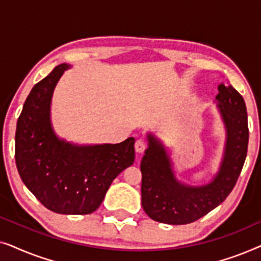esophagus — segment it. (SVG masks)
Instances as JSON below:
<instances>
[{
  "instance_id": "obj_1",
  "label": "esophagus",
  "mask_w": 261,
  "mask_h": 261,
  "mask_svg": "<svg viewBox=\"0 0 261 261\" xmlns=\"http://www.w3.org/2000/svg\"><path fill=\"white\" fill-rule=\"evenodd\" d=\"M146 148H147V145H146V142L144 140L139 139V140L135 141V151L138 153H142Z\"/></svg>"
}]
</instances>
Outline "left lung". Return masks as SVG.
<instances>
[{
  "instance_id": "left-lung-1",
  "label": "left lung",
  "mask_w": 261,
  "mask_h": 261,
  "mask_svg": "<svg viewBox=\"0 0 261 261\" xmlns=\"http://www.w3.org/2000/svg\"><path fill=\"white\" fill-rule=\"evenodd\" d=\"M216 99L227 141L219 172L210 183L191 187L178 181L166 149L148 134L140 164L141 204L152 220L167 224L195 222L220 205L237 184L247 155V110L244 97L231 85L220 84Z\"/></svg>"
}]
</instances>
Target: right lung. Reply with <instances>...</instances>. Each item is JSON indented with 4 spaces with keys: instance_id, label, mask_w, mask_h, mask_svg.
<instances>
[{
    "instance_id": "add662e5",
    "label": "right lung",
    "mask_w": 261,
    "mask_h": 261,
    "mask_svg": "<svg viewBox=\"0 0 261 261\" xmlns=\"http://www.w3.org/2000/svg\"><path fill=\"white\" fill-rule=\"evenodd\" d=\"M69 67H55L28 95L16 124L15 162L21 179L42 205L64 215H85L101 205L112 181L134 163L135 140L78 146L57 137L51 99Z\"/></svg>"
}]
</instances>
